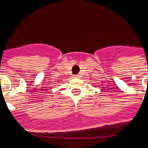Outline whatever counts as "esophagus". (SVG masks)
Masks as SVG:
<instances>
[{"instance_id":"1","label":"esophagus","mask_w":148,"mask_h":148,"mask_svg":"<svg viewBox=\"0 0 148 148\" xmlns=\"http://www.w3.org/2000/svg\"><path fill=\"white\" fill-rule=\"evenodd\" d=\"M79 75H74V78H79Z\"/></svg>"}]
</instances>
